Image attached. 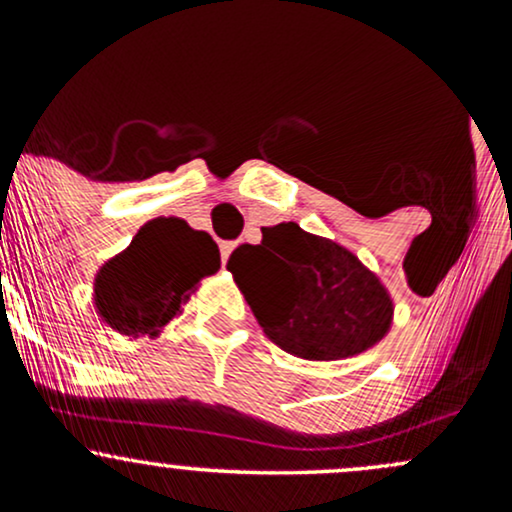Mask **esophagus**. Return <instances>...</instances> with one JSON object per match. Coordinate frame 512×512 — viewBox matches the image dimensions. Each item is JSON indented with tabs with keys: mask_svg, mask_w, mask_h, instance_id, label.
<instances>
[{
	"mask_svg": "<svg viewBox=\"0 0 512 512\" xmlns=\"http://www.w3.org/2000/svg\"><path fill=\"white\" fill-rule=\"evenodd\" d=\"M233 248H236V245H233V243H221V262H223V264L228 262V257H231Z\"/></svg>",
	"mask_w": 512,
	"mask_h": 512,
	"instance_id": "obj_1",
	"label": "esophagus"
}]
</instances>
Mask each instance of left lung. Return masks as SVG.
<instances>
[{
  "label": "left lung",
  "instance_id": "8db88e82",
  "mask_svg": "<svg viewBox=\"0 0 512 512\" xmlns=\"http://www.w3.org/2000/svg\"><path fill=\"white\" fill-rule=\"evenodd\" d=\"M257 322L286 354L342 361L383 342L395 301L380 276L351 250L303 231L296 221L262 228L260 245L228 260Z\"/></svg>",
  "mask_w": 512,
  "mask_h": 512
}]
</instances>
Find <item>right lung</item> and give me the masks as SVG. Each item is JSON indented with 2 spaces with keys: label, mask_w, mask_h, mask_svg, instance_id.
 Masks as SVG:
<instances>
[{
  "label": "right lung",
  "mask_w": 512,
  "mask_h": 512,
  "mask_svg": "<svg viewBox=\"0 0 512 512\" xmlns=\"http://www.w3.org/2000/svg\"><path fill=\"white\" fill-rule=\"evenodd\" d=\"M219 269V245L207 231H195L178 216H158L101 264L93 303L105 325L122 337L156 339L182 315L199 281Z\"/></svg>",
  "instance_id": "obj_1"
}]
</instances>
